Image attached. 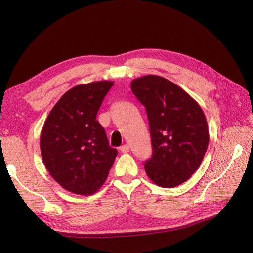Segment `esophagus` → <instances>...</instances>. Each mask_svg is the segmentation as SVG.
Instances as JSON below:
<instances>
[{"label":"esophagus","instance_id":"1","mask_svg":"<svg viewBox=\"0 0 253 253\" xmlns=\"http://www.w3.org/2000/svg\"><path fill=\"white\" fill-rule=\"evenodd\" d=\"M121 153H128L129 152V145L128 144H124L120 147Z\"/></svg>","mask_w":253,"mask_h":253}]
</instances>
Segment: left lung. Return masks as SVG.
<instances>
[{
	"mask_svg": "<svg viewBox=\"0 0 253 253\" xmlns=\"http://www.w3.org/2000/svg\"><path fill=\"white\" fill-rule=\"evenodd\" d=\"M145 107L152 138L146 175L158 186L171 188L187 181L206 153L210 133L199 103L179 85L158 75H145L130 84Z\"/></svg>",
	"mask_w": 253,
	"mask_h": 253,
	"instance_id": "left-lung-1",
	"label": "left lung"
}]
</instances>
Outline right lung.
<instances>
[{
	"instance_id": "add662e5",
	"label": "right lung",
	"mask_w": 253,
	"mask_h": 253,
	"mask_svg": "<svg viewBox=\"0 0 253 253\" xmlns=\"http://www.w3.org/2000/svg\"><path fill=\"white\" fill-rule=\"evenodd\" d=\"M113 84L102 81L74 86L60 97L43 124L40 140L42 161L52 178L71 193L97 191L117 156L96 120Z\"/></svg>"
}]
</instances>
